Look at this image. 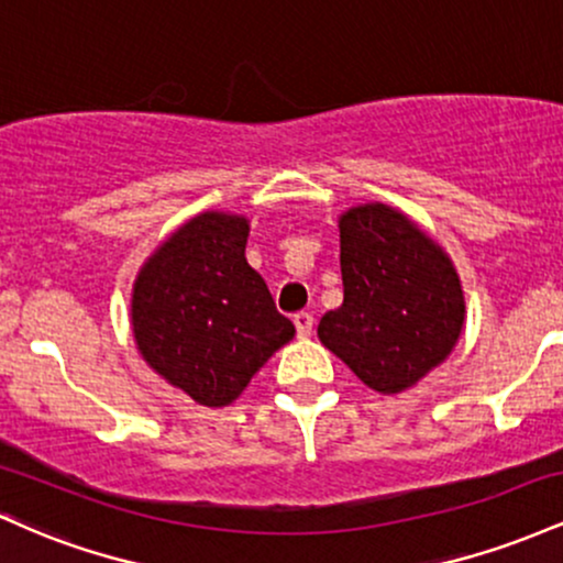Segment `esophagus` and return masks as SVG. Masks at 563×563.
Returning a JSON list of instances; mask_svg holds the SVG:
<instances>
[{"label": "esophagus", "instance_id": "obj_1", "mask_svg": "<svg viewBox=\"0 0 563 563\" xmlns=\"http://www.w3.org/2000/svg\"><path fill=\"white\" fill-rule=\"evenodd\" d=\"M294 325H296V333H299L301 339H307V335H312L314 318L309 312H296L294 314Z\"/></svg>", "mask_w": 563, "mask_h": 563}]
</instances>
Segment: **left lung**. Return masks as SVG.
<instances>
[{
  "label": "left lung",
  "instance_id": "left-lung-1",
  "mask_svg": "<svg viewBox=\"0 0 563 563\" xmlns=\"http://www.w3.org/2000/svg\"><path fill=\"white\" fill-rule=\"evenodd\" d=\"M339 232L344 303L322 314L320 341L371 389H410L461 339V277L416 222L386 203L344 211Z\"/></svg>",
  "mask_w": 563,
  "mask_h": 563
}]
</instances>
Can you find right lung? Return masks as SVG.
Masks as SVG:
<instances>
[{
    "instance_id": "right-lung-1",
    "label": "right lung",
    "mask_w": 563,
    "mask_h": 563,
    "mask_svg": "<svg viewBox=\"0 0 563 563\" xmlns=\"http://www.w3.org/2000/svg\"><path fill=\"white\" fill-rule=\"evenodd\" d=\"M249 219L203 211L153 251L132 290V331L147 365L206 407L235 402L294 339L262 275L245 262Z\"/></svg>"
}]
</instances>
